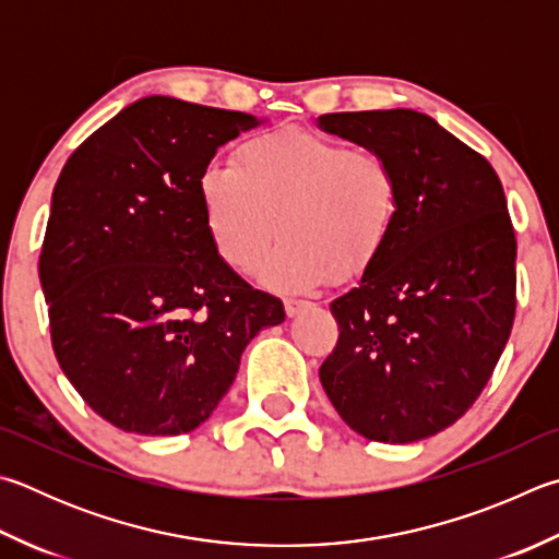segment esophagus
<instances>
[{"label":"esophagus","instance_id":"obj_1","mask_svg":"<svg viewBox=\"0 0 559 559\" xmlns=\"http://www.w3.org/2000/svg\"><path fill=\"white\" fill-rule=\"evenodd\" d=\"M310 306V300H300V298H286V312L288 318H296L300 310H306Z\"/></svg>","mask_w":559,"mask_h":559}]
</instances>
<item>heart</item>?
Wrapping results in <instances>:
<instances>
[{
	"mask_svg": "<svg viewBox=\"0 0 559 559\" xmlns=\"http://www.w3.org/2000/svg\"><path fill=\"white\" fill-rule=\"evenodd\" d=\"M198 192L212 247L237 273L259 269L278 219L283 241L263 281L296 290L367 271L403 210V180L389 156L302 127L245 141L231 164L205 168Z\"/></svg>",
	"mask_w": 559,
	"mask_h": 559,
	"instance_id": "obj_1",
	"label": "heart"
}]
</instances>
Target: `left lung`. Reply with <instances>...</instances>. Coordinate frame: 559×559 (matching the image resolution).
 Segmentation results:
<instances>
[{"instance_id":"1","label":"left lung","mask_w":559,"mask_h":559,"mask_svg":"<svg viewBox=\"0 0 559 559\" xmlns=\"http://www.w3.org/2000/svg\"><path fill=\"white\" fill-rule=\"evenodd\" d=\"M389 156L403 210L357 288L332 300L322 389L354 432L415 442L450 428L489 383L515 318V231L489 160L413 109L322 115Z\"/></svg>"}]
</instances>
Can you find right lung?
<instances>
[{
  "mask_svg": "<svg viewBox=\"0 0 559 559\" xmlns=\"http://www.w3.org/2000/svg\"><path fill=\"white\" fill-rule=\"evenodd\" d=\"M245 111L144 97L60 170L38 276L68 381L124 432L180 435L217 408L278 298L219 259L198 182Z\"/></svg>",
  "mask_w": 559,
  "mask_h": 559,
  "instance_id": "obj_1",
  "label": "right lung"
}]
</instances>
